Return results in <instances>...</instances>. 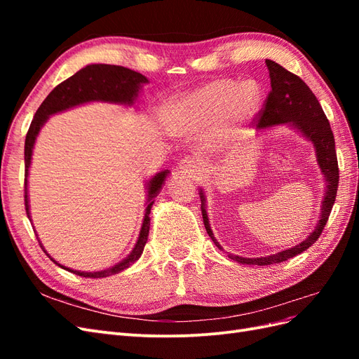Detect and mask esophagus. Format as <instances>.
Instances as JSON below:
<instances>
[{
	"label": "esophagus",
	"instance_id": "esophagus-1",
	"mask_svg": "<svg viewBox=\"0 0 359 359\" xmlns=\"http://www.w3.org/2000/svg\"><path fill=\"white\" fill-rule=\"evenodd\" d=\"M199 169H201V160L198 158L186 157L178 163V170L181 173H186V175H193V173L198 172Z\"/></svg>",
	"mask_w": 359,
	"mask_h": 359
}]
</instances>
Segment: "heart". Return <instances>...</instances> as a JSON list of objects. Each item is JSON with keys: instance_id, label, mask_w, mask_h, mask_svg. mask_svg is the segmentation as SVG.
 I'll return each instance as SVG.
<instances>
[{"instance_id": "obj_1", "label": "heart", "mask_w": 359, "mask_h": 359, "mask_svg": "<svg viewBox=\"0 0 359 359\" xmlns=\"http://www.w3.org/2000/svg\"><path fill=\"white\" fill-rule=\"evenodd\" d=\"M260 104L262 90L256 82L215 79L173 100L168 116L175 133L217 121V136L231 139L259 112Z\"/></svg>"}]
</instances>
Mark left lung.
<instances>
[{"label": "left lung", "instance_id": "obj_1", "mask_svg": "<svg viewBox=\"0 0 359 359\" xmlns=\"http://www.w3.org/2000/svg\"><path fill=\"white\" fill-rule=\"evenodd\" d=\"M265 62L269 70L271 91L268 94L265 109L262 111V114H259L260 119L257 123V132L264 133L269 128L286 124L295 130L307 142H310L314 148V156H316L318 166L325 180V193L320 203L319 220L306 240L301 241L299 244L269 256H229L240 264L257 266L285 262V260L306 252L310 245L316 243L325 224L328 222V217L331 214L337 196V187H339V165H337L334 135L331 132V126L328 123L327 115L323 114V109L319 100L316 99V95L313 94L306 82L299 79L297 74L287 72L276 61L266 60ZM199 196L202 203L201 210L205 229L211 236L214 244L220 248V244L215 241L211 229L208 212H206V196L202 187L199 189Z\"/></svg>", "mask_w": 359, "mask_h": 359}]
</instances>
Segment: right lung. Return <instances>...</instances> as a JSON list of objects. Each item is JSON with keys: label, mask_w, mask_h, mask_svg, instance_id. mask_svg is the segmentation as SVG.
Returning a JSON list of instances; mask_svg holds the SVG:
<instances>
[{"label": "right lung", "mask_w": 359, "mask_h": 359, "mask_svg": "<svg viewBox=\"0 0 359 359\" xmlns=\"http://www.w3.org/2000/svg\"><path fill=\"white\" fill-rule=\"evenodd\" d=\"M148 82L149 81L147 76L126 67L111 66V64H88V66H85L79 72H76L72 78L61 82L58 86H55V88L50 91V94L46 97L45 102L40 104L34 118H32L29 130L27 133V139H25V210H27L29 222L32 220H31L29 198H28V177H29V168H31V160H32V149H34L40 130L48 123V119L52 115H57L61 112H66L69 109H73V107L95 103V102L135 107L136 109L137 107L136 102L139 99L140 91H142L144 85H147ZM169 173H170L169 170H161L156 173L154 177L147 180L145 182L147 208H145L142 226H140L137 241L132 252H130L123 260L116 262L115 265L100 271H91V273L90 271H79V269H72L69 266H64L46 252L37 236L43 252L50 257L53 264H57L62 269L70 271V273L78 274L85 278H103V277H109V276L121 273V271L127 269L130 265H133L144 253V247L148 241V233H149L151 208H153L154 198L160 193L163 186H165V181L169 177ZM32 229H34V226H32Z\"/></svg>", "instance_id": "add662e5"}]
</instances>
